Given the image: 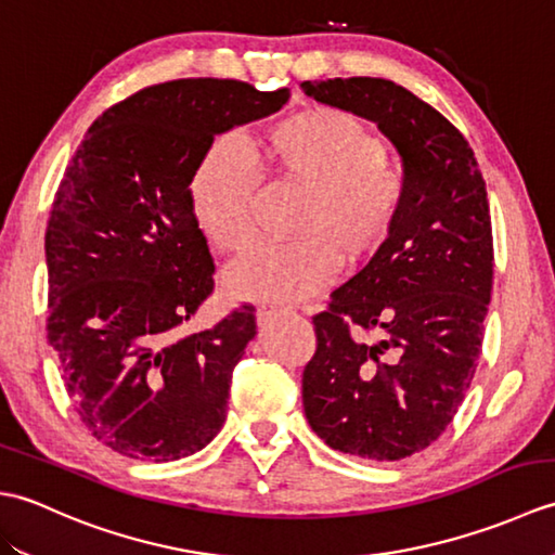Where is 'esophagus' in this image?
Wrapping results in <instances>:
<instances>
[{"label": "esophagus", "mask_w": 555, "mask_h": 555, "mask_svg": "<svg viewBox=\"0 0 555 555\" xmlns=\"http://www.w3.org/2000/svg\"><path fill=\"white\" fill-rule=\"evenodd\" d=\"M284 312H286L284 308H274V305H259L257 320H259V322H269V320H274V317L284 314Z\"/></svg>", "instance_id": "esophagus-1"}]
</instances>
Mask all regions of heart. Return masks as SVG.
I'll use <instances>...</instances> for the list:
<instances>
[{"instance_id":"heart-1","label":"heart","mask_w":555,"mask_h":555,"mask_svg":"<svg viewBox=\"0 0 555 555\" xmlns=\"http://www.w3.org/2000/svg\"><path fill=\"white\" fill-rule=\"evenodd\" d=\"M310 193L291 235L257 247L229 269L233 298L293 302L334 284L340 264L360 267L393 233L405 209L408 171L386 157L384 140L356 116L310 104L267 124L238 147L211 145L191 176L197 229L219 253L241 255L255 241V169Z\"/></svg>"}]
</instances>
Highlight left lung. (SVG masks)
<instances>
[{"label": "left lung", "instance_id": "1", "mask_svg": "<svg viewBox=\"0 0 555 555\" xmlns=\"http://www.w3.org/2000/svg\"><path fill=\"white\" fill-rule=\"evenodd\" d=\"M300 88L374 121L408 171L393 233L312 317L305 417L334 451L403 460L446 431L477 370L493 284L487 183L463 133L393 80Z\"/></svg>", "mask_w": 555, "mask_h": 555}]
</instances>
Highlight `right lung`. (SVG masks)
<instances>
[{"mask_svg": "<svg viewBox=\"0 0 555 555\" xmlns=\"http://www.w3.org/2000/svg\"><path fill=\"white\" fill-rule=\"evenodd\" d=\"M288 98L229 78L159 82L104 112L68 162L44 233L47 340L80 422L116 453L169 463L223 427L255 308L188 334L215 291L191 176L215 135Z\"/></svg>", "mask_w": 555, "mask_h": 555, "instance_id": "add662e5", "label": "right lung"}]
</instances>
